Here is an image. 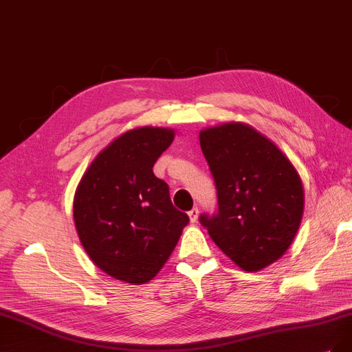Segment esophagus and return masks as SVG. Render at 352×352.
I'll list each match as a JSON object with an SVG mask.
<instances>
[{"instance_id": "obj_1", "label": "esophagus", "mask_w": 352, "mask_h": 352, "mask_svg": "<svg viewBox=\"0 0 352 352\" xmlns=\"http://www.w3.org/2000/svg\"><path fill=\"white\" fill-rule=\"evenodd\" d=\"M188 217H190V222L191 223H196L197 222V217H199V209H197V207H192V209L188 212Z\"/></svg>"}]
</instances>
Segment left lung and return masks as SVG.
<instances>
[{"label": "left lung", "mask_w": 352, "mask_h": 352, "mask_svg": "<svg viewBox=\"0 0 352 352\" xmlns=\"http://www.w3.org/2000/svg\"><path fill=\"white\" fill-rule=\"evenodd\" d=\"M217 190L219 210L200 216L213 242L245 271L276 263L302 222V179L284 153L245 123L200 132Z\"/></svg>", "instance_id": "1"}]
</instances>
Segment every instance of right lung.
Returning a JSON list of instances; mask_svg holds the SVG:
<instances>
[{
    "mask_svg": "<svg viewBox=\"0 0 352 352\" xmlns=\"http://www.w3.org/2000/svg\"><path fill=\"white\" fill-rule=\"evenodd\" d=\"M174 130L139 127L113 140L91 162L74 197V222L88 256L110 277L130 284L152 280L174 251L186 213L152 168Z\"/></svg>",
    "mask_w": 352,
    "mask_h": 352,
    "instance_id": "right-lung-1",
    "label": "right lung"
}]
</instances>
